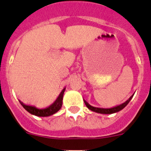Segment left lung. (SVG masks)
Segmentation results:
<instances>
[{"instance_id": "obj_1", "label": "left lung", "mask_w": 151, "mask_h": 151, "mask_svg": "<svg viewBox=\"0 0 151 151\" xmlns=\"http://www.w3.org/2000/svg\"><path fill=\"white\" fill-rule=\"evenodd\" d=\"M133 96H134V94H133L132 96H131V97L128 99V100L125 101L124 103L121 104V105H117V106H116V107H113V108H96V107L92 106V105H91L90 104L88 103V102H86L85 99H83V100H84V102H85V104H86V107H87L88 109H90L91 111H93V112L98 113V114H114V113L119 112V111H121V110L123 109V108H125V107L126 106L128 103H129V102L131 101V99H132Z\"/></svg>"}]
</instances>
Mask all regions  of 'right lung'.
Wrapping results in <instances>:
<instances>
[{
  "mask_svg": "<svg viewBox=\"0 0 151 151\" xmlns=\"http://www.w3.org/2000/svg\"><path fill=\"white\" fill-rule=\"evenodd\" d=\"M65 90V88H64L54 103H52L50 106L47 107V108H43V109H40V108H37L35 106H32V105H26V104L22 102L20 100H19V102L21 104L22 106H23L28 112L30 113L31 114L35 115V116H42V117L49 116H51V115L55 114V113L58 112V111L60 109L61 107H62L63 98V94Z\"/></svg>",
  "mask_w": 151,
  "mask_h": 151,
  "instance_id": "add662e5",
  "label": "right lung"
}]
</instances>
